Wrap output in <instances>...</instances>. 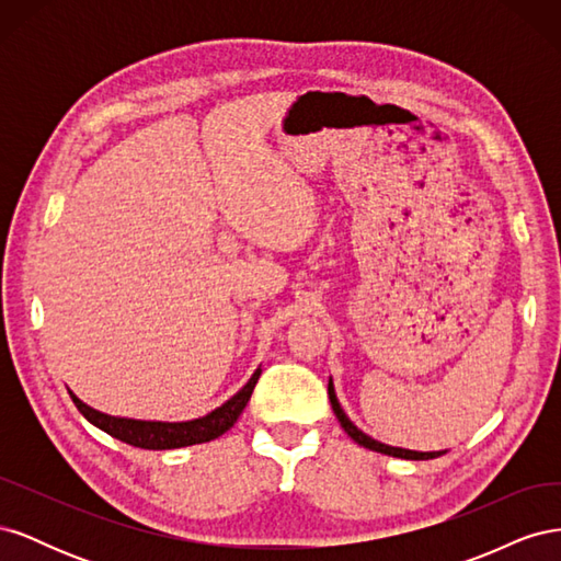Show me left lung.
<instances>
[{
  "mask_svg": "<svg viewBox=\"0 0 561 561\" xmlns=\"http://www.w3.org/2000/svg\"><path fill=\"white\" fill-rule=\"evenodd\" d=\"M328 396H330V402H332V410L339 419V423H342V428L351 435V439H355L360 447L365 449H371V451H379V454H388V456H398V458H407V461H428V458H435V456H443L445 451H412V449H400V447H388V445H381L377 443V439H371L369 435H365L358 426H353V421L344 414L342 404H339L336 396H334V383L330 379L328 383Z\"/></svg>",
  "mask_w": 561,
  "mask_h": 561,
  "instance_id": "8db88e82",
  "label": "left lung"
}]
</instances>
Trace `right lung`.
I'll use <instances>...</instances> for the list:
<instances>
[{"mask_svg":"<svg viewBox=\"0 0 561 561\" xmlns=\"http://www.w3.org/2000/svg\"><path fill=\"white\" fill-rule=\"evenodd\" d=\"M262 369H254V375L248 379V383L229 398L222 407H217L210 414L194 419V421H180V423H163V421H138V419H122V416H110L93 410V407L83 404L79 398H72L77 410L87 416L93 426L105 431L107 435L122 439V443L140 449H178V447H190L210 443V439L227 433L236 419L241 416L245 404L252 396L254 383H257Z\"/></svg>","mask_w":561,"mask_h":561,"instance_id":"1","label":"right lung"}]
</instances>
